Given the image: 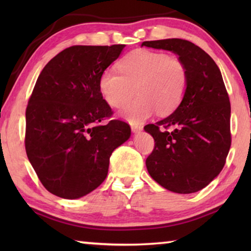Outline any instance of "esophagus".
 <instances>
[{
    "label": "esophagus",
    "mask_w": 251,
    "mask_h": 251,
    "mask_svg": "<svg viewBox=\"0 0 251 251\" xmlns=\"http://www.w3.org/2000/svg\"><path fill=\"white\" fill-rule=\"evenodd\" d=\"M130 128L133 133H138V131H141L143 129V127L141 125H137V124H131Z\"/></svg>",
    "instance_id": "1"
}]
</instances>
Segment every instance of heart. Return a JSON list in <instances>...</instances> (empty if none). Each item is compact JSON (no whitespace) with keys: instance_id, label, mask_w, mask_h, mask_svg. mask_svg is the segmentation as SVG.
Masks as SVG:
<instances>
[{"instance_id":"b5f03b06","label":"heart","mask_w":251,"mask_h":251,"mask_svg":"<svg viewBox=\"0 0 251 251\" xmlns=\"http://www.w3.org/2000/svg\"><path fill=\"white\" fill-rule=\"evenodd\" d=\"M120 74L105 70L99 88L106 103L120 108L137 93L139 99L130 101L121 112L125 120L139 123L156 110L168 115L180 105L188 86V71L184 62L166 53L136 50L117 64Z\"/></svg>"}]
</instances>
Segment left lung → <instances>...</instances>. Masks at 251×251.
<instances>
[{
  "label": "left lung",
  "instance_id": "left-lung-1",
  "mask_svg": "<svg viewBox=\"0 0 251 251\" xmlns=\"http://www.w3.org/2000/svg\"><path fill=\"white\" fill-rule=\"evenodd\" d=\"M142 46L172 50L188 71V86L177 109L144 127L155 141L147 171L171 192L196 193L219 175L231 145L230 101L222 73L214 59L189 41H146Z\"/></svg>",
  "mask_w": 251,
  "mask_h": 251
}]
</instances>
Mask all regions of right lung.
<instances>
[{
    "label": "right lung",
    "instance_id": "obj_1",
    "mask_svg": "<svg viewBox=\"0 0 251 251\" xmlns=\"http://www.w3.org/2000/svg\"><path fill=\"white\" fill-rule=\"evenodd\" d=\"M124 44L74 45L45 65L29 96L25 151L50 194L66 199L96 189L108 173L109 157L130 136V127L110 120L113 110L99 88L100 74Z\"/></svg>",
    "mask_w": 251,
    "mask_h": 251
}]
</instances>
